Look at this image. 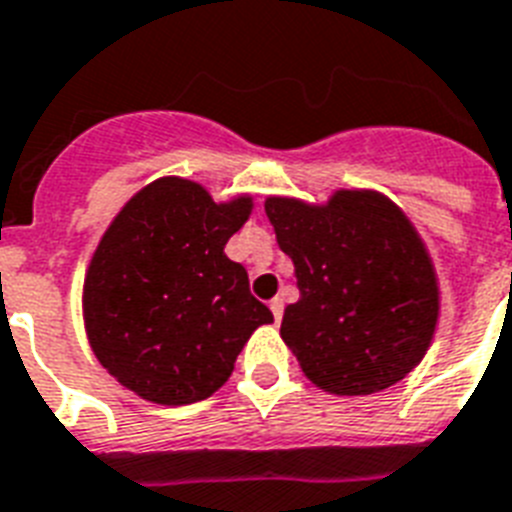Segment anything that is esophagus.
I'll list each match as a JSON object with an SVG mask.
<instances>
[{
	"label": "esophagus",
	"mask_w": 512,
	"mask_h": 512,
	"mask_svg": "<svg viewBox=\"0 0 512 512\" xmlns=\"http://www.w3.org/2000/svg\"><path fill=\"white\" fill-rule=\"evenodd\" d=\"M270 313H273L276 323H281V318H284V299L281 297L270 299Z\"/></svg>",
	"instance_id": "1"
}]
</instances>
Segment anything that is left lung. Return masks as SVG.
<instances>
[{
  "instance_id": "1",
  "label": "left lung",
  "mask_w": 512,
  "mask_h": 512,
  "mask_svg": "<svg viewBox=\"0 0 512 512\" xmlns=\"http://www.w3.org/2000/svg\"><path fill=\"white\" fill-rule=\"evenodd\" d=\"M299 299L281 339L315 386L373 394L421 363L439 318V286L413 223L378 191H336L326 205L268 197Z\"/></svg>"
}]
</instances>
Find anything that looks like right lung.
<instances>
[{
  "label": "right lung",
  "mask_w": 512,
  "mask_h": 512,
  "mask_svg": "<svg viewBox=\"0 0 512 512\" xmlns=\"http://www.w3.org/2000/svg\"><path fill=\"white\" fill-rule=\"evenodd\" d=\"M252 197L213 202L186 178H157L126 202L83 281V321L97 360L157 405H191L226 384L273 313L249 294L223 247Z\"/></svg>",
  "instance_id": "1"
}]
</instances>
